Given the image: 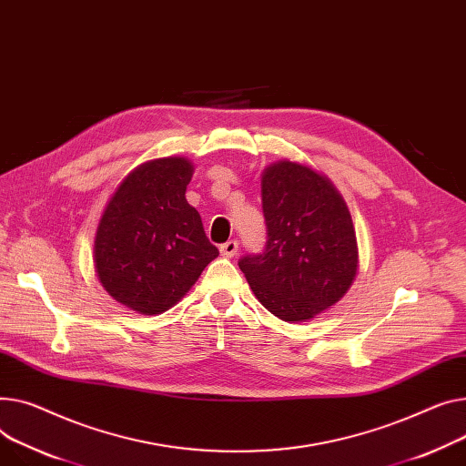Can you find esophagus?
I'll use <instances>...</instances> for the list:
<instances>
[{
    "mask_svg": "<svg viewBox=\"0 0 466 466\" xmlns=\"http://www.w3.org/2000/svg\"><path fill=\"white\" fill-rule=\"evenodd\" d=\"M219 251H221L223 257L232 258V257L238 253V241H236V239H228L227 243H223V245L219 247Z\"/></svg>",
    "mask_w": 466,
    "mask_h": 466,
    "instance_id": "obj_1",
    "label": "esophagus"
}]
</instances>
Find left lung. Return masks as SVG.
Listing matches in <instances>:
<instances>
[{
  "label": "left lung",
  "instance_id": "left-lung-1",
  "mask_svg": "<svg viewBox=\"0 0 466 466\" xmlns=\"http://www.w3.org/2000/svg\"><path fill=\"white\" fill-rule=\"evenodd\" d=\"M268 241L238 266L257 299L285 322L335 305L358 273V241L347 202L320 172L292 161L262 174Z\"/></svg>",
  "mask_w": 466,
  "mask_h": 466
}]
</instances>
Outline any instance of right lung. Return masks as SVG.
Masks as SVG:
<instances>
[{
  "label": "right lung",
  "mask_w": 466,
  "mask_h": 466,
  "mask_svg": "<svg viewBox=\"0 0 466 466\" xmlns=\"http://www.w3.org/2000/svg\"><path fill=\"white\" fill-rule=\"evenodd\" d=\"M193 172L185 157L147 161L119 183L103 211L93 262L103 289L131 311L165 313L219 257L185 198Z\"/></svg>",
  "instance_id": "right-lung-1"
}]
</instances>
